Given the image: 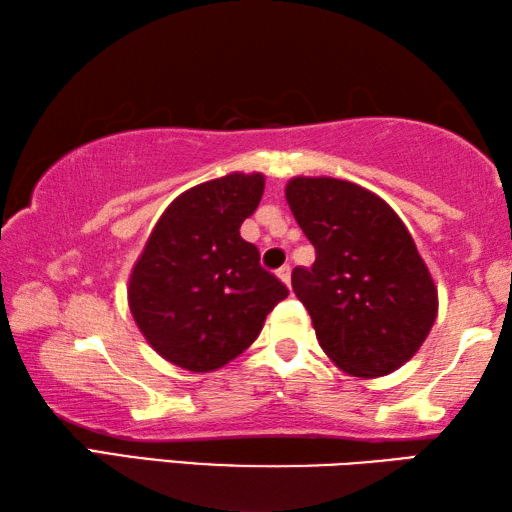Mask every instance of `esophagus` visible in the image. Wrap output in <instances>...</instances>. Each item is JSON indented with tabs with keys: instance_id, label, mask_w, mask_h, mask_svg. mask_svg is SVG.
<instances>
[{
	"instance_id": "34e87169",
	"label": "esophagus",
	"mask_w": 512,
	"mask_h": 512,
	"mask_svg": "<svg viewBox=\"0 0 512 512\" xmlns=\"http://www.w3.org/2000/svg\"><path fill=\"white\" fill-rule=\"evenodd\" d=\"M277 277H280V280L289 287V284H291V266L284 264L282 268H277Z\"/></svg>"
}]
</instances>
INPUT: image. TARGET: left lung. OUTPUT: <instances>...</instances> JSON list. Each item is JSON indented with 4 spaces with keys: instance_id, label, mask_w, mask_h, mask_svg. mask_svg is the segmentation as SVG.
I'll list each match as a JSON object with an SVG mask.
<instances>
[{
    "instance_id": "8db88e82",
    "label": "left lung",
    "mask_w": 512,
    "mask_h": 512,
    "mask_svg": "<svg viewBox=\"0 0 512 512\" xmlns=\"http://www.w3.org/2000/svg\"><path fill=\"white\" fill-rule=\"evenodd\" d=\"M287 203L316 248L291 284L320 348L352 377H384L409 361L438 316V289L411 232L384 198L350 180L296 176Z\"/></svg>"
}]
</instances>
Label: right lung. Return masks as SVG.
Listing matches in <instances>:
<instances>
[{
	"mask_svg": "<svg viewBox=\"0 0 512 512\" xmlns=\"http://www.w3.org/2000/svg\"><path fill=\"white\" fill-rule=\"evenodd\" d=\"M264 173H228L180 194L155 223L128 277V307L162 359L212 372L253 345L289 289L259 266L239 228Z\"/></svg>",
	"mask_w": 512,
	"mask_h": 512,
	"instance_id": "right-lung-1",
	"label": "right lung"
}]
</instances>
